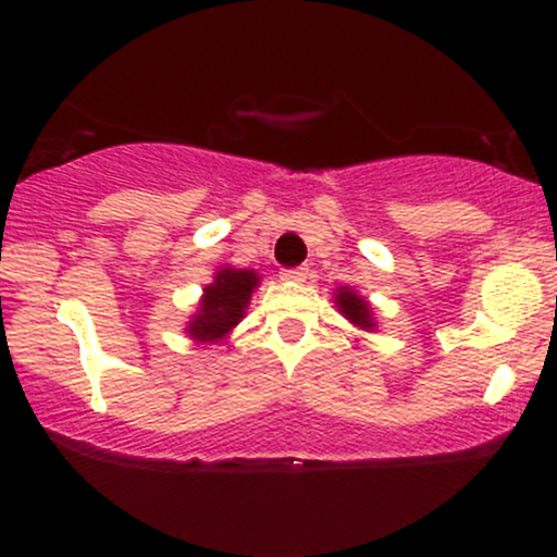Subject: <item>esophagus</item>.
<instances>
[{
  "instance_id": "obj_1",
  "label": "esophagus",
  "mask_w": 557,
  "mask_h": 557,
  "mask_svg": "<svg viewBox=\"0 0 557 557\" xmlns=\"http://www.w3.org/2000/svg\"><path fill=\"white\" fill-rule=\"evenodd\" d=\"M285 280H296V283H304L309 277V267H290V270H283Z\"/></svg>"
}]
</instances>
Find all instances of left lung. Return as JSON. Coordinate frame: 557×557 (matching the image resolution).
<instances>
[{
    "label": "left lung",
    "mask_w": 557,
    "mask_h": 557,
    "mask_svg": "<svg viewBox=\"0 0 557 557\" xmlns=\"http://www.w3.org/2000/svg\"><path fill=\"white\" fill-rule=\"evenodd\" d=\"M337 306H341V311L345 317L350 319L354 324H359V327H372V314H369V304L363 300L361 296H356L354 290H345L341 287V293H337Z\"/></svg>",
    "instance_id": "obj_1"
}]
</instances>
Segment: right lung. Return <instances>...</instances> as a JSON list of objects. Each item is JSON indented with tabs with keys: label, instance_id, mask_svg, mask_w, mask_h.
<instances>
[{
	"label": "right lung",
	"instance_id": "add662e5",
	"mask_svg": "<svg viewBox=\"0 0 557 557\" xmlns=\"http://www.w3.org/2000/svg\"><path fill=\"white\" fill-rule=\"evenodd\" d=\"M259 285V277L253 270H225L216 272L214 283L203 287L201 309L188 324V335L196 341H220L230 330L243 319L248 298H251L253 287Z\"/></svg>",
	"mask_w": 557,
	"mask_h": 557
}]
</instances>
